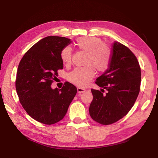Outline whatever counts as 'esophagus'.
Masks as SVG:
<instances>
[{
	"label": "esophagus",
	"mask_w": 158,
	"mask_h": 158,
	"mask_svg": "<svg viewBox=\"0 0 158 158\" xmlns=\"http://www.w3.org/2000/svg\"><path fill=\"white\" fill-rule=\"evenodd\" d=\"M86 90H85V88H81V87H78L77 88V93H84V92Z\"/></svg>",
	"instance_id": "obj_1"
}]
</instances>
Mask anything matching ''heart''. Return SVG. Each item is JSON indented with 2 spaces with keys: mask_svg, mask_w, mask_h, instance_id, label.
Segmentation results:
<instances>
[{
  "mask_svg": "<svg viewBox=\"0 0 158 158\" xmlns=\"http://www.w3.org/2000/svg\"><path fill=\"white\" fill-rule=\"evenodd\" d=\"M76 45L79 50L87 54L85 65H88L70 72L68 75V80L78 86H84L94 77V68L98 72H104L107 69L110 61V52L107 46L103 44L101 39L93 36L80 37L77 39ZM60 56L63 64L70 65L72 59L70 48H64Z\"/></svg>",
  "mask_w": 158,
  "mask_h": 158,
  "instance_id": "1",
  "label": "heart"
}]
</instances>
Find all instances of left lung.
Returning <instances> with one entry per match:
<instances>
[{"instance_id":"obj_1","label":"left lung","mask_w":158,"mask_h":158,"mask_svg":"<svg viewBox=\"0 0 158 158\" xmlns=\"http://www.w3.org/2000/svg\"><path fill=\"white\" fill-rule=\"evenodd\" d=\"M96 81L107 93L92 89L93 99L89 113L99 124H111L128 113L139 94L141 70L136 56L125 45L114 41L107 70Z\"/></svg>"}]
</instances>
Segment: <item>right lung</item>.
I'll use <instances>...</instances> for the list:
<instances>
[{
    "label": "right lung",
    "instance_id": "1",
    "mask_svg": "<svg viewBox=\"0 0 158 158\" xmlns=\"http://www.w3.org/2000/svg\"><path fill=\"white\" fill-rule=\"evenodd\" d=\"M71 44L65 37L49 36L28 50L20 61L16 89L22 106L34 119L51 125L64 118L77 94V88L65 82L62 88L51 84L64 68L61 50Z\"/></svg>",
    "mask_w": 158,
    "mask_h": 158
}]
</instances>
